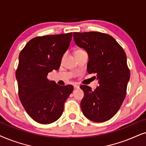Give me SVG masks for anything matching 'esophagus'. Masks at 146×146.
I'll return each mask as SVG.
<instances>
[{
  "instance_id": "34e87169",
  "label": "esophagus",
  "mask_w": 146,
  "mask_h": 146,
  "mask_svg": "<svg viewBox=\"0 0 146 146\" xmlns=\"http://www.w3.org/2000/svg\"><path fill=\"white\" fill-rule=\"evenodd\" d=\"M73 87H74V89H78L79 88V85L78 84H75L73 85Z\"/></svg>"
}]
</instances>
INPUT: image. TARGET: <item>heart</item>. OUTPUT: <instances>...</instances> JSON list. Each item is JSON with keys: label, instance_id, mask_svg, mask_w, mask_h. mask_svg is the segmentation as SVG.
I'll list each match as a JSON object with an SVG mask.
<instances>
[{"label": "heart", "instance_id": "b5f03b06", "mask_svg": "<svg viewBox=\"0 0 146 146\" xmlns=\"http://www.w3.org/2000/svg\"><path fill=\"white\" fill-rule=\"evenodd\" d=\"M83 50L82 49H77V50H75V53H80V52H82Z\"/></svg>", "mask_w": 146, "mask_h": 146}]
</instances>
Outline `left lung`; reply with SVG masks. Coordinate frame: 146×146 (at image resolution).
<instances>
[{"mask_svg":"<svg viewBox=\"0 0 146 146\" xmlns=\"http://www.w3.org/2000/svg\"><path fill=\"white\" fill-rule=\"evenodd\" d=\"M77 46L89 55L87 71L96 73L100 86L94 91L87 85L81 102L83 113L95 122L110 119L119 111L125 100L130 71L125 51L115 38L100 32L73 33Z\"/></svg>","mask_w":146,"mask_h":146,"instance_id":"1","label":"left lung"}]
</instances>
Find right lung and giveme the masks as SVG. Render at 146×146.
Wrapping results in <instances>:
<instances>
[{"instance_id":"1","label":"right lung","mask_w":146,"mask_h":146,"mask_svg":"<svg viewBox=\"0 0 146 146\" xmlns=\"http://www.w3.org/2000/svg\"><path fill=\"white\" fill-rule=\"evenodd\" d=\"M72 33L36 36L19 54L16 71L19 99L29 115L39 123L57 121L73 91V85L61 86L47 78L49 72L59 69Z\"/></svg>"}]
</instances>
